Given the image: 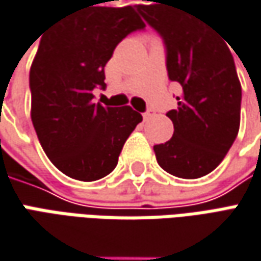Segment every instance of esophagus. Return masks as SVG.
Returning <instances> with one entry per match:
<instances>
[{
    "label": "esophagus",
    "instance_id": "1",
    "mask_svg": "<svg viewBox=\"0 0 261 261\" xmlns=\"http://www.w3.org/2000/svg\"><path fill=\"white\" fill-rule=\"evenodd\" d=\"M153 114H154V112H153L152 109H147V111L143 114V117H144V119H147V118H150V117H153Z\"/></svg>",
    "mask_w": 261,
    "mask_h": 261
}]
</instances>
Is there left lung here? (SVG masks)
Returning <instances> with one entry per match:
<instances>
[{
  "label": "left lung",
  "instance_id": "8db88e82",
  "mask_svg": "<svg viewBox=\"0 0 261 261\" xmlns=\"http://www.w3.org/2000/svg\"><path fill=\"white\" fill-rule=\"evenodd\" d=\"M144 1L159 3L136 8L164 40L168 77L182 89L178 108L166 114L174 136L153 146L156 161L178 178L207 175L223 161L240 130L241 85L232 54L190 1Z\"/></svg>",
  "mask_w": 261,
  "mask_h": 261
}]
</instances>
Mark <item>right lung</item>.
Segmentation results:
<instances>
[{
    "label": "right lung",
    "instance_id": "right-lung-1",
    "mask_svg": "<svg viewBox=\"0 0 261 261\" xmlns=\"http://www.w3.org/2000/svg\"><path fill=\"white\" fill-rule=\"evenodd\" d=\"M146 24L136 7H89L43 33L29 86L32 122L40 146L63 174L96 181L118 164L125 140L143 117L130 107L95 103L105 65L121 40Z\"/></svg>",
    "mask_w": 261,
    "mask_h": 261
}]
</instances>
